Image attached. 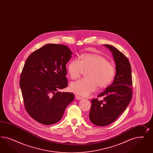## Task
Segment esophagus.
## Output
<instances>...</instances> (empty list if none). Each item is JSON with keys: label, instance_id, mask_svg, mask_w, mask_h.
<instances>
[{"label": "esophagus", "instance_id": "esophagus-1", "mask_svg": "<svg viewBox=\"0 0 153 153\" xmlns=\"http://www.w3.org/2000/svg\"><path fill=\"white\" fill-rule=\"evenodd\" d=\"M75 97H76V100H81V99H83V97H79L78 95H76Z\"/></svg>", "mask_w": 153, "mask_h": 153}]
</instances>
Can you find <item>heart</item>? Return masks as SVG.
<instances>
[{"label": "heart", "instance_id": "heart-1", "mask_svg": "<svg viewBox=\"0 0 153 153\" xmlns=\"http://www.w3.org/2000/svg\"><path fill=\"white\" fill-rule=\"evenodd\" d=\"M88 71V78L80 79L70 84V90L81 96H88L96 91L98 85L105 88L114 78L116 70L114 65L104 56L97 54H85L79 60L74 59L67 66V72L72 79L79 78Z\"/></svg>", "mask_w": 153, "mask_h": 153}]
</instances>
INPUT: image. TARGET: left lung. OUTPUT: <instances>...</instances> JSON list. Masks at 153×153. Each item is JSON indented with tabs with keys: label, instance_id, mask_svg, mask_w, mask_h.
I'll list each match as a JSON object with an SVG mask.
<instances>
[{
	"label": "left lung",
	"instance_id": "left-lung-1",
	"mask_svg": "<svg viewBox=\"0 0 153 153\" xmlns=\"http://www.w3.org/2000/svg\"><path fill=\"white\" fill-rule=\"evenodd\" d=\"M112 53L116 65V75L113 83L99 94L92 102L89 119L93 124L106 126L113 123L125 111L132 99V74L130 62L115 47L104 45Z\"/></svg>",
	"mask_w": 153,
	"mask_h": 153
}]
</instances>
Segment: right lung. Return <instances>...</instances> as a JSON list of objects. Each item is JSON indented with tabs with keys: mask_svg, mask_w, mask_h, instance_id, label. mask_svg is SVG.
I'll return each instance as SVG.
<instances>
[{
	"mask_svg": "<svg viewBox=\"0 0 153 153\" xmlns=\"http://www.w3.org/2000/svg\"><path fill=\"white\" fill-rule=\"evenodd\" d=\"M72 54L68 46L49 44L31 53L24 65L19 85L25 107L42 124L58 122L74 100V94L59 91L67 86L65 65Z\"/></svg>",
	"mask_w": 153,
	"mask_h": 153,
	"instance_id": "right-lung-1",
	"label": "right lung"
}]
</instances>
